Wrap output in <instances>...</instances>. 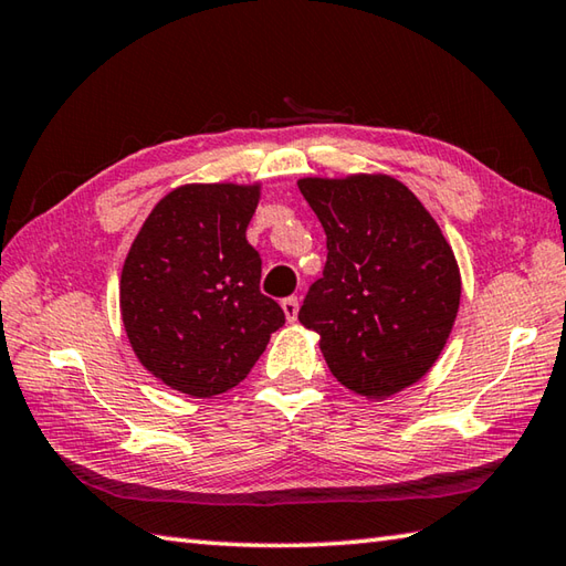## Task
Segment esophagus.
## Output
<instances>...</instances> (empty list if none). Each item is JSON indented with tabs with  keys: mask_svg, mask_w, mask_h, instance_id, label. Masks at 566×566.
Returning <instances> with one entry per match:
<instances>
[{
	"mask_svg": "<svg viewBox=\"0 0 566 566\" xmlns=\"http://www.w3.org/2000/svg\"><path fill=\"white\" fill-rule=\"evenodd\" d=\"M282 311H284L286 321L294 323V321H296V316H298V298H296V296H286V298H282Z\"/></svg>",
	"mask_w": 566,
	"mask_h": 566,
	"instance_id": "1",
	"label": "esophagus"
}]
</instances>
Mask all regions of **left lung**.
<instances>
[{
    "label": "left lung",
    "instance_id": "1",
    "mask_svg": "<svg viewBox=\"0 0 566 566\" xmlns=\"http://www.w3.org/2000/svg\"><path fill=\"white\" fill-rule=\"evenodd\" d=\"M328 260L298 308L345 389L389 399L423 379L448 343L462 280L440 226L379 172L298 179Z\"/></svg>",
    "mask_w": 566,
    "mask_h": 566
}]
</instances>
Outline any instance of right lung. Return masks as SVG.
Returning a JSON list of instances; mask_svg holds the SVG:
<instances>
[{
    "instance_id": "right-lung-1",
    "label": "right lung",
    "mask_w": 566,
    "mask_h": 566,
    "mask_svg": "<svg viewBox=\"0 0 566 566\" xmlns=\"http://www.w3.org/2000/svg\"><path fill=\"white\" fill-rule=\"evenodd\" d=\"M260 182L182 185L140 226L118 282L138 363L197 399L248 377L284 311L260 292L262 260L245 231Z\"/></svg>"
}]
</instances>
